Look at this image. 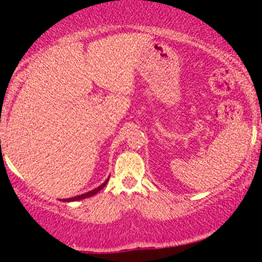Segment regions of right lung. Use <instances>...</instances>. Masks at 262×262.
<instances>
[{"label": "right lung", "instance_id": "1", "mask_svg": "<svg viewBox=\"0 0 262 262\" xmlns=\"http://www.w3.org/2000/svg\"><path fill=\"white\" fill-rule=\"evenodd\" d=\"M108 180H110V177H108V179L106 180V181H104L103 183H102L101 186H98L97 188L92 189V191H89V192H86V193L79 194V196H75V197H71V198H64V200H62V202H76V201H80V200H85V198H89V197H91V196H95V194L97 193V192H100L101 189L103 188L104 186L107 185ZM60 201H61V200H60Z\"/></svg>", "mask_w": 262, "mask_h": 262}]
</instances>
